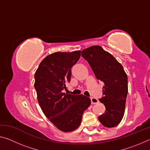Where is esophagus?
Segmentation results:
<instances>
[{
	"label": "esophagus",
	"mask_w": 150,
	"mask_h": 150,
	"mask_svg": "<svg viewBox=\"0 0 150 150\" xmlns=\"http://www.w3.org/2000/svg\"><path fill=\"white\" fill-rule=\"evenodd\" d=\"M91 103L92 104H96L98 103V100L95 97H91Z\"/></svg>",
	"instance_id": "1"
}]
</instances>
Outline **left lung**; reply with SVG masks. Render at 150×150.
I'll return each mask as SVG.
<instances>
[{
    "label": "left lung",
    "mask_w": 150,
    "mask_h": 150,
    "mask_svg": "<svg viewBox=\"0 0 150 150\" xmlns=\"http://www.w3.org/2000/svg\"><path fill=\"white\" fill-rule=\"evenodd\" d=\"M81 55L89 63L96 79L104 83L103 96L99 100L106 110L98 120L107 128L117 126L124 116L128 95V77L122 65L99 45L83 50Z\"/></svg>",
    "instance_id": "1"
}]
</instances>
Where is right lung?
<instances>
[{
    "mask_svg": "<svg viewBox=\"0 0 150 150\" xmlns=\"http://www.w3.org/2000/svg\"><path fill=\"white\" fill-rule=\"evenodd\" d=\"M81 57V51L55 52L42 61L35 73L34 87L45 116L59 129L67 132L77 129L91 99L83 95L65 93L71 67Z\"/></svg>",
    "mask_w": 150,
    "mask_h": 150,
    "instance_id": "obj_1",
    "label": "right lung"
}]
</instances>
